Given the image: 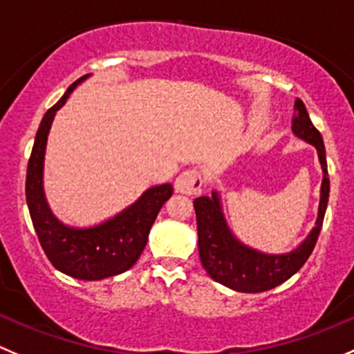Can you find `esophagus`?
Segmentation results:
<instances>
[{
  "mask_svg": "<svg viewBox=\"0 0 354 354\" xmlns=\"http://www.w3.org/2000/svg\"><path fill=\"white\" fill-rule=\"evenodd\" d=\"M201 186H203V177L198 170H186L175 179V191L187 196L200 193Z\"/></svg>",
  "mask_w": 354,
  "mask_h": 354,
  "instance_id": "1",
  "label": "esophagus"
}]
</instances>
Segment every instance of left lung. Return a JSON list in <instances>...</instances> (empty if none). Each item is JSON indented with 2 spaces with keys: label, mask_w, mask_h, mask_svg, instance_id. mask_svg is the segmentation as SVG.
<instances>
[{
  "label": "left lung",
  "mask_w": 354,
  "mask_h": 354,
  "mask_svg": "<svg viewBox=\"0 0 354 354\" xmlns=\"http://www.w3.org/2000/svg\"><path fill=\"white\" fill-rule=\"evenodd\" d=\"M292 130L299 139L316 147L323 170L322 196H319L316 225L295 250L280 255L262 254V252L254 250L238 241L230 231L225 224L224 214H222L221 198H218L217 191H214L212 196H200L194 200L201 264H203L205 271L210 274L212 280L236 292L259 294V292L271 290L287 281L308 261L316 240H318L319 231H322L323 217H325L326 203H328V193H330V180H328V171H326V156L322 133L311 123L304 102L301 99L295 100V116L292 120Z\"/></svg>",
  "instance_id": "left-lung-1"
}]
</instances>
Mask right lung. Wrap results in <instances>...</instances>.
Returning <instances> with one entry per match:
<instances>
[{
  "instance_id": "obj_1",
  "label": "right lung",
  "mask_w": 354,
  "mask_h": 354,
  "mask_svg": "<svg viewBox=\"0 0 354 354\" xmlns=\"http://www.w3.org/2000/svg\"><path fill=\"white\" fill-rule=\"evenodd\" d=\"M88 76L85 74L76 80L62 99L43 116L28 163L26 200L39 243L53 268L78 280L95 281L129 271L139 261L149 238L151 225L165 201L171 196L174 187L171 184L151 187L116 217L93 227H69L52 214L43 191L46 139L57 111Z\"/></svg>"
}]
</instances>
